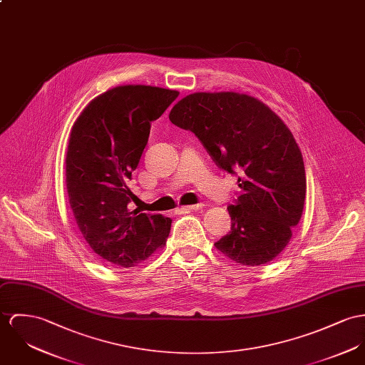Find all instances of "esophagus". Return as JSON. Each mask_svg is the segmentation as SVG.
Here are the masks:
<instances>
[{
	"mask_svg": "<svg viewBox=\"0 0 365 365\" xmlns=\"http://www.w3.org/2000/svg\"><path fill=\"white\" fill-rule=\"evenodd\" d=\"M202 207V204H193V205H185V207H182L180 208V211H183V212H190V211H197V210H200Z\"/></svg>",
	"mask_w": 365,
	"mask_h": 365,
	"instance_id": "34e87169",
	"label": "esophagus"
}]
</instances>
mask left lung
Instances as JSON below:
<instances>
[{
  "label": "left lung",
  "mask_w": 365,
  "mask_h": 365,
  "mask_svg": "<svg viewBox=\"0 0 365 365\" xmlns=\"http://www.w3.org/2000/svg\"><path fill=\"white\" fill-rule=\"evenodd\" d=\"M169 119L193 132L220 168L240 175V195L227 207L230 232L217 250L247 267L278 257L306 198L303 155L290 129L268 106L235 91L189 94Z\"/></svg>",
  "instance_id": "1"
}]
</instances>
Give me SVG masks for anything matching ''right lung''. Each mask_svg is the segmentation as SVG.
I'll return each instance as SVG.
<instances>
[{
	"label": "right lung",
	"mask_w": 365,
	"mask_h": 365,
	"mask_svg": "<svg viewBox=\"0 0 365 365\" xmlns=\"http://www.w3.org/2000/svg\"><path fill=\"white\" fill-rule=\"evenodd\" d=\"M179 91L116 86L91 100L75 120L66 151V189L76 224L90 249L122 268L164 247L172 220L129 211L128 187L148 141L151 122Z\"/></svg>",
	"instance_id": "obj_1"
}]
</instances>
